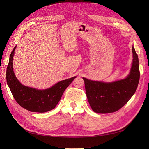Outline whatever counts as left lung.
I'll return each mask as SVG.
<instances>
[{"instance_id":"left-lung-1","label":"left lung","mask_w":149,"mask_h":149,"mask_svg":"<svg viewBox=\"0 0 149 149\" xmlns=\"http://www.w3.org/2000/svg\"><path fill=\"white\" fill-rule=\"evenodd\" d=\"M133 60L128 76L111 83L93 81L83 78L88 102L93 111L107 114L120 109L134 95L140 78L138 55L132 47Z\"/></svg>"}]
</instances>
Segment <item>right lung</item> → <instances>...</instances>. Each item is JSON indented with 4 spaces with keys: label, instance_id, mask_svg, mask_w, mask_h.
Returning <instances> with one entry per match:
<instances>
[{
    "label": "right lung",
    "instance_id": "add662e5",
    "mask_svg": "<svg viewBox=\"0 0 149 149\" xmlns=\"http://www.w3.org/2000/svg\"><path fill=\"white\" fill-rule=\"evenodd\" d=\"M16 46L12 50L7 68V83L17 102L31 112H45L54 109L66 88L76 76L61 81L51 88L37 89L25 86L17 79L13 70V57Z\"/></svg>",
    "mask_w": 149,
    "mask_h": 149
}]
</instances>
